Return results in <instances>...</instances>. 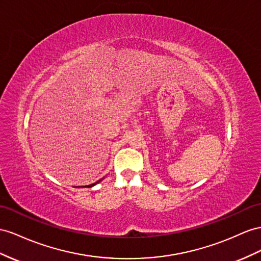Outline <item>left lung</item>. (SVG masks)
Instances as JSON below:
<instances>
[{"mask_svg": "<svg viewBox=\"0 0 261 261\" xmlns=\"http://www.w3.org/2000/svg\"><path fill=\"white\" fill-rule=\"evenodd\" d=\"M90 188H91V185H90Z\"/></svg>", "mask_w": 261, "mask_h": 261, "instance_id": "left-lung-1", "label": "left lung"}]
</instances>
